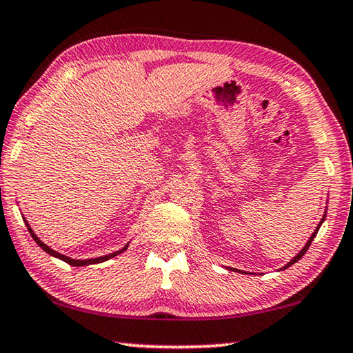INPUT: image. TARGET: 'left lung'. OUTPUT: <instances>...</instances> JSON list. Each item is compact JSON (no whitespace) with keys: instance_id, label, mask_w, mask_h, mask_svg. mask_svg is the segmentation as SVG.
<instances>
[{"instance_id":"obj_1","label":"left lung","mask_w":353,"mask_h":353,"mask_svg":"<svg viewBox=\"0 0 353 353\" xmlns=\"http://www.w3.org/2000/svg\"><path fill=\"white\" fill-rule=\"evenodd\" d=\"M324 219H325V214H324V216H322V219H321V223L318 224V227H316V230L313 232V235H312V236H310V240L307 241V244H305V246H303V248L301 249V252H299V254H297V255L294 256V259H292V260H291L290 263H286V265L283 266V270H286V268H290L291 265H294V263H296V261H299V260H301V259H302V256H303V255H305V252H307V250H308V248H310V244H312V241H313V238L316 236V234H318V230H319V227H321V224H322V223H324ZM236 271H238V270H236ZM240 272H241V271H240Z\"/></svg>"}]
</instances>
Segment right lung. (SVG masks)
<instances>
[{"label":"right lung","instance_id":"right-lung-1","mask_svg":"<svg viewBox=\"0 0 353 353\" xmlns=\"http://www.w3.org/2000/svg\"><path fill=\"white\" fill-rule=\"evenodd\" d=\"M25 223H26V219H25ZM26 225H28V230H29V234H31V236L34 238V241L39 244V246L45 250L46 254H50V255H52V256H56V259H61V260H63L65 263H68V265H71V266H87V265H94V263H103V261H105V260H109V259H112V256H117L118 254H121V252H124V250L128 249V244L126 246H124L121 250H117V252H113V254H109V255H104V256H98V259H90V260H74V259H70V256H67V255H62V254H59V252H56L54 249H51L50 246H46V244L40 240V238L34 234V230L31 229V227H29V224L26 223Z\"/></svg>","mask_w":353,"mask_h":353}]
</instances>
